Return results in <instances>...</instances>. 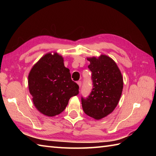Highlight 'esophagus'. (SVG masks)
Returning a JSON list of instances; mask_svg holds the SVG:
<instances>
[{"mask_svg":"<svg viewBox=\"0 0 156 156\" xmlns=\"http://www.w3.org/2000/svg\"><path fill=\"white\" fill-rule=\"evenodd\" d=\"M77 84H78V85L79 86V87H81V86H82V82L81 81H78L77 82Z\"/></svg>","mask_w":156,"mask_h":156,"instance_id":"obj_1","label":"esophagus"}]
</instances>
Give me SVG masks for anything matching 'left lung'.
Here are the masks:
<instances>
[{
    "label": "left lung",
    "instance_id": "obj_1",
    "mask_svg": "<svg viewBox=\"0 0 156 156\" xmlns=\"http://www.w3.org/2000/svg\"><path fill=\"white\" fill-rule=\"evenodd\" d=\"M92 72L93 88L87 98L82 97L83 111L89 117L99 120L114 111L123 88L120 69L113 59L106 55L88 58Z\"/></svg>",
    "mask_w": 156,
    "mask_h": 156
}]
</instances>
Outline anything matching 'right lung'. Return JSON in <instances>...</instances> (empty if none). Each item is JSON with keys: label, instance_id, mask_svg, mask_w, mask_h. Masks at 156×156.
Listing matches in <instances>:
<instances>
[{"label": "right lung", "instance_id": "1", "mask_svg": "<svg viewBox=\"0 0 156 156\" xmlns=\"http://www.w3.org/2000/svg\"><path fill=\"white\" fill-rule=\"evenodd\" d=\"M28 85L35 107L48 117L60 114L69 98L79 93L78 85L72 80L64 58L56 52L46 54L33 66Z\"/></svg>", "mask_w": 156, "mask_h": 156}]
</instances>
